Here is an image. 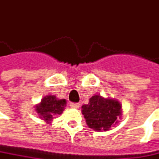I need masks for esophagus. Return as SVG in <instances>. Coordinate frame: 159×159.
Wrapping results in <instances>:
<instances>
[{"label":"esophagus","mask_w":159,"mask_h":159,"mask_svg":"<svg viewBox=\"0 0 159 159\" xmlns=\"http://www.w3.org/2000/svg\"><path fill=\"white\" fill-rule=\"evenodd\" d=\"M70 107L72 108H79L80 104L79 103H70Z\"/></svg>","instance_id":"34e87169"}]
</instances>
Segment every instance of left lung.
Listing matches in <instances>:
<instances>
[{"mask_svg": "<svg viewBox=\"0 0 159 159\" xmlns=\"http://www.w3.org/2000/svg\"><path fill=\"white\" fill-rule=\"evenodd\" d=\"M122 105L116 99L104 98L95 94L89 103L82 106L87 125L97 132H106L115 125L122 117Z\"/></svg>", "mask_w": 159, "mask_h": 159, "instance_id": "8db88e82", "label": "left lung"}]
</instances>
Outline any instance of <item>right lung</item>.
I'll list each match as a JSON object with an SVG mask.
<instances>
[{
	"label": "right lung",
	"mask_w": 159,
	"mask_h": 159,
	"mask_svg": "<svg viewBox=\"0 0 159 159\" xmlns=\"http://www.w3.org/2000/svg\"><path fill=\"white\" fill-rule=\"evenodd\" d=\"M66 106V100L65 99L59 100L54 95H46L34 107L41 119L46 123H51L58 115L62 114Z\"/></svg>",
	"instance_id": "1"
}]
</instances>
